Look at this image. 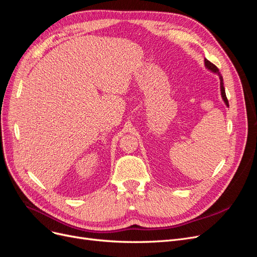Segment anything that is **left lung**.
Instances as JSON below:
<instances>
[{
    "label": "left lung",
    "instance_id": "left-lung-1",
    "mask_svg": "<svg viewBox=\"0 0 257 257\" xmlns=\"http://www.w3.org/2000/svg\"><path fill=\"white\" fill-rule=\"evenodd\" d=\"M205 66L206 68L208 69V71L212 72L214 74H216L217 76H219L220 78V88H221V96H222V99L224 100L225 105H226L227 107H229V104H228V100H227V97H226V94H225V89H224V83H223V77L221 76V74L219 73V69H217V67L212 64L211 62H209L207 59H205Z\"/></svg>",
    "mask_w": 257,
    "mask_h": 257
}]
</instances>
